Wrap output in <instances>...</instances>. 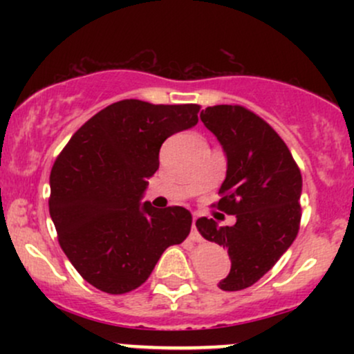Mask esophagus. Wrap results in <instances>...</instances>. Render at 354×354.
<instances>
[{
  "label": "esophagus",
  "instance_id": "esophagus-1",
  "mask_svg": "<svg viewBox=\"0 0 354 354\" xmlns=\"http://www.w3.org/2000/svg\"><path fill=\"white\" fill-rule=\"evenodd\" d=\"M196 216H194L193 218V223H191V234H189V236H191V239H193V241H198V243H200V241H203V236H201V234H200V231H198V228H196Z\"/></svg>",
  "mask_w": 354,
  "mask_h": 354
}]
</instances>
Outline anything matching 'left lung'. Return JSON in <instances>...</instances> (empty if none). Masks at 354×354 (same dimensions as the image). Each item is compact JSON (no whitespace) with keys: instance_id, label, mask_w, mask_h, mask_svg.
<instances>
[{"instance_id":"left-lung-1","label":"left lung","mask_w":354,"mask_h":354,"mask_svg":"<svg viewBox=\"0 0 354 354\" xmlns=\"http://www.w3.org/2000/svg\"><path fill=\"white\" fill-rule=\"evenodd\" d=\"M200 118L226 156L216 208L236 214V223L218 226L200 218L196 228L228 250L231 270L218 286L239 291L263 278L295 241L301 219V173L278 133L250 109L218 104Z\"/></svg>"}]
</instances>
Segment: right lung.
<instances>
[{
	"label": "right lung",
	"mask_w": 354,
	"mask_h": 354,
	"mask_svg": "<svg viewBox=\"0 0 354 354\" xmlns=\"http://www.w3.org/2000/svg\"><path fill=\"white\" fill-rule=\"evenodd\" d=\"M198 104L113 103L88 120L56 158L50 214L59 246L89 284L109 295L141 286L163 251L191 230L181 206L141 203L166 138L198 123Z\"/></svg>",
	"instance_id": "add662e5"
}]
</instances>
